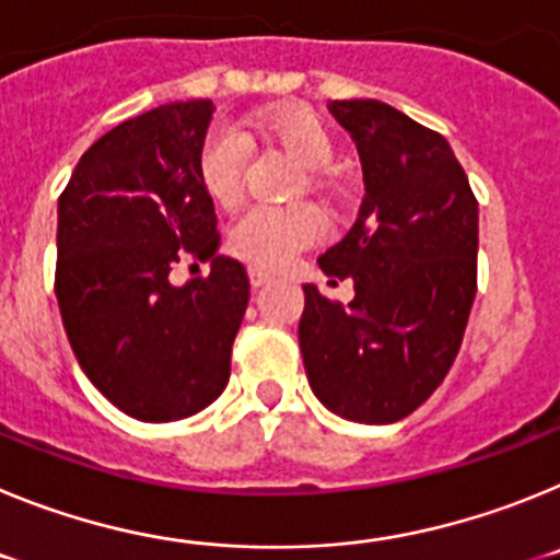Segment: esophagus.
I'll return each mask as SVG.
<instances>
[{
    "mask_svg": "<svg viewBox=\"0 0 560 560\" xmlns=\"http://www.w3.org/2000/svg\"><path fill=\"white\" fill-rule=\"evenodd\" d=\"M249 283L255 285V289H260V285L271 283V275H269V271H264V269H257V266H252V269H249Z\"/></svg>",
    "mask_w": 560,
    "mask_h": 560,
    "instance_id": "1",
    "label": "esophagus"
}]
</instances>
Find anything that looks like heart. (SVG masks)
<instances>
[{"label":"heart","instance_id":"obj_1","mask_svg":"<svg viewBox=\"0 0 560 560\" xmlns=\"http://www.w3.org/2000/svg\"><path fill=\"white\" fill-rule=\"evenodd\" d=\"M266 133L294 156L305 171H323L334 160V142L308 112L277 114ZM249 142L235 126L219 122L201 142L199 182L215 205L230 207L241 196ZM323 232V215L311 205L246 207L230 226V252L257 269H283L296 252L308 249Z\"/></svg>","mask_w":560,"mask_h":560}]
</instances>
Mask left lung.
I'll return each mask as SVG.
<instances>
[{"label": "left lung", "instance_id": "8db88e82", "mask_svg": "<svg viewBox=\"0 0 560 560\" xmlns=\"http://www.w3.org/2000/svg\"><path fill=\"white\" fill-rule=\"evenodd\" d=\"M355 142L364 196L353 226L319 255L350 277L345 308L305 283L300 350L325 409L395 423L440 387L477 296L479 207L446 137L381 101H334Z\"/></svg>", "mask_w": 560, "mask_h": 560}]
</instances>
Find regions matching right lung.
Returning a JSON list of instances; mask_svg holds the SVG:
<instances>
[{
    "label": "right lung",
    "mask_w": 560,
    "mask_h": 560,
    "mask_svg": "<svg viewBox=\"0 0 560 560\" xmlns=\"http://www.w3.org/2000/svg\"><path fill=\"white\" fill-rule=\"evenodd\" d=\"M210 101L165 103L103 133L58 199L56 296L86 378L128 418L182 420L230 381L249 277L219 255L199 182ZM182 254L211 275L170 283Z\"/></svg>",
    "instance_id": "obj_1"
}]
</instances>
